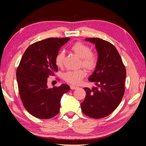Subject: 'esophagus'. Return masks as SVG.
I'll return each instance as SVG.
<instances>
[{
  "instance_id": "esophagus-1",
  "label": "esophagus",
  "mask_w": 146,
  "mask_h": 146,
  "mask_svg": "<svg viewBox=\"0 0 146 146\" xmlns=\"http://www.w3.org/2000/svg\"><path fill=\"white\" fill-rule=\"evenodd\" d=\"M70 88L71 90H75V89H76V88H78V87L77 86H75V85H70Z\"/></svg>"
}]
</instances>
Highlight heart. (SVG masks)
Returning <instances> with one entry per match:
<instances>
[{
  "mask_svg": "<svg viewBox=\"0 0 146 146\" xmlns=\"http://www.w3.org/2000/svg\"><path fill=\"white\" fill-rule=\"evenodd\" d=\"M71 49L80 58V66H83L88 70H92L98 64V56L91 52L90 47L80 42H76L72 45ZM64 53L60 50L55 58V63L57 66L61 67L63 64ZM86 75V71L84 69L78 70H68L62 75V78L70 84H77L81 82L82 79Z\"/></svg>",
  "mask_w": 146,
  "mask_h": 146,
  "instance_id": "obj_1",
  "label": "heart"
}]
</instances>
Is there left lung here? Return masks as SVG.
<instances>
[{
    "mask_svg": "<svg viewBox=\"0 0 146 146\" xmlns=\"http://www.w3.org/2000/svg\"><path fill=\"white\" fill-rule=\"evenodd\" d=\"M85 40L95 44L98 54V64L88 80L100 89L84 88L87 95L80 105L85 115L99 119L110 115L121 101L126 70L118 50L111 43L99 38Z\"/></svg>",
    "mask_w": 146,
    "mask_h": 146,
    "instance_id": "left-lung-1",
    "label": "left lung"
}]
</instances>
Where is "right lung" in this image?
I'll use <instances>...</instances> for the list:
<instances>
[{
  "label": "right lung",
  "mask_w": 146,
  "mask_h": 146,
  "mask_svg": "<svg viewBox=\"0 0 146 146\" xmlns=\"http://www.w3.org/2000/svg\"><path fill=\"white\" fill-rule=\"evenodd\" d=\"M70 38H50L36 42L28 47L23 55L16 71L20 98L31 115L49 119L58 115L63 94L69 85L48 88L47 78L58 71L55 58Z\"/></svg>",
  "instance_id": "add662e5"
}]
</instances>
